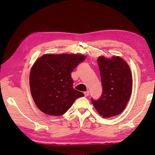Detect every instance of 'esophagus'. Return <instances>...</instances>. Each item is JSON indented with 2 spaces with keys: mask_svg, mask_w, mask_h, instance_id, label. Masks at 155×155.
<instances>
[{
  "mask_svg": "<svg viewBox=\"0 0 155 155\" xmlns=\"http://www.w3.org/2000/svg\"><path fill=\"white\" fill-rule=\"evenodd\" d=\"M84 94H85V96H88V95H89V91H86V92H84Z\"/></svg>",
  "mask_w": 155,
  "mask_h": 155,
  "instance_id": "34e87169",
  "label": "esophagus"
}]
</instances>
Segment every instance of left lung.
Instances as JSON below:
<instances>
[{"label":"left lung","instance_id":"obj_1","mask_svg":"<svg viewBox=\"0 0 155 155\" xmlns=\"http://www.w3.org/2000/svg\"><path fill=\"white\" fill-rule=\"evenodd\" d=\"M102 95L92 103L103 118H110L121 114L127 104L132 93L133 77L130 67L120 56L107 58L101 55L97 59Z\"/></svg>","mask_w":155,"mask_h":155}]
</instances>
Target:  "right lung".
I'll return each mask as SVG.
<instances>
[{"instance_id": "right-lung-1", "label": "right lung", "mask_w": 155, "mask_h": 155, "mask_svg": "<svg viewBox=\"0 0 155 155\" xmlns=\"http://www.w3.org/2000/svg\"><path fill=\"white\" fill-rule=\"evenodd\" d=\"M86 59L81 54H46L37 59L30 73V87L35 105L45 114L61 116L84 94L73 88L71 72Z\"/></svg>"}]
</instances>
